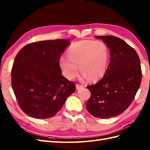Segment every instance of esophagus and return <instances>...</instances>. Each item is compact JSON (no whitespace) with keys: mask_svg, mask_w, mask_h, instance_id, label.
I'll return each mask as SVG.
<instances>
[{"mask_svg":"<svg viewBox=\"0 0 150 150\" xmlns=\"http://www.w3.org/2000/svg\"><path fill=\"white\" fill-rule=\"evenodd\" d=\"M83 88V85H81V84H76V89H79Z\"/></svg>","mask_w":150,"mask_h":150,"instance_id":"1","label":"esophagus"}]
</instances>
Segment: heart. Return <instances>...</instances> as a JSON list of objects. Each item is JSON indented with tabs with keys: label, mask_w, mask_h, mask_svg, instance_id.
I'll return each instance as SVG.
<instances>
[{
	"label": "heart",
	"mask_w": 150,
	"mask_h": 150,
	"mask_svg": "<svg viewBox=\"0 0 150 150\" xmlns=\"http://www.w3.org/2000/svg\"><path fill=\"white\" fill-rule=\"evenodd\" d=\"M109 61V49L101 40H81L73 44L67 56L60 57L59 64L62 74L68 79L75 78L79 73L78 66L84 78L97 81L104 76Z\"/></svg>",
	"instance_id": "heart-1"
}]
</instances>
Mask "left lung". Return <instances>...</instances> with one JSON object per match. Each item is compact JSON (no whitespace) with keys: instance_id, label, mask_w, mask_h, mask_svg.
Returning a JSON list of instances; mask_svg holds the SVG:
<instances>
[{"instance_id":"obj_1","label":"left lung","mask_w":150,"mask_h":150,"mask_svg":"<svg viewBox=\"0 0 150 150\" xmlns=\"http://www.w3.org/2000/svg\"><path fill=\"white\" fill-rule=\"evenodd\" d=\"M110 49L111 59L103 78L87 88L91 96L86 103L91 115L101 119L123 112L140 86L142 73L137 52L123 40L113 35L96 36Z\"/></svg>"}]
</instances>
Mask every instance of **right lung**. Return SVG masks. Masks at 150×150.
I'll use <instances>...</instances> for the list:
<instances>
[{"mask_svg": "<svg viewBox=\"0 0 150 150\" xmlns=\"http://www.w3.org/2000/svg\"><path fill=\"white\" fill-rule=\"evenodd\" d=\"M69 39L43 40L26 45L13 62L12 87L21 108L34 118L46 119L59 111L75 85L62 76L59 59Z\"/></svg>", "mask_w": 150, "mask_h": 150, "instance_id": "obj_1", "label": "right lung"}]
</instances>
